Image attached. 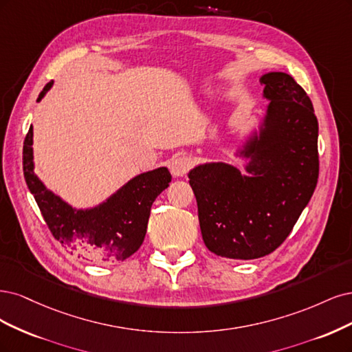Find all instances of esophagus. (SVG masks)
Instances as JSON below:
<instances>
[{"mask_svg": "<svg viewBox=\"0 0 352 352\" xmlns=\"http://www.w3.org/2000/svg\"><path fill=\"white\" fill-rule=\"evenodd\" d=\"M191 166V160L186 155H178L169 164V169H171L173 175L175 177H183L187 174V171Z\"/></svg>", "mask_w": 352, "mask_h": 352, "instance_id": "34e87169", "label": "esophagus"}]
</instances>
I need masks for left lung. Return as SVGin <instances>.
<instances>
[{"label":"left lung","instance_id":"1","mask_svg":"<svg viewBox=\"0 0 352 352\" xmlns=\"http://www.w3.org/2000/svg\"><path fill=\"white\" fill-rule=\"evenodd\" d=\"M266 116L238 151L245 171L212 162L192 168L203 241L214 254L250 260L275 252L310 201L319 178V122L305 90L280 72L260 77Z\"/></svg>","mask_w":352,"mask_h":352}]
</instances>
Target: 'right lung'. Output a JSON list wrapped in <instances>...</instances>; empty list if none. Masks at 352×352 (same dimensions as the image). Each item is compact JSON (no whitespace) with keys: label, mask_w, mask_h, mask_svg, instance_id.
<instances>
[{"label":"right lung","mask_w":352,"mask_h":352,"mask_svg":"<svg viewBox=\"0 0 352 352\" xmlns=\"http://www.w3.org/2000/svg\"><path fill=\"white\" fill-rule=\"evenodd\" d=\"M47 83L38 102L52 87ZM33 129L23 144V173L42 217L56 241L80 258L95 265L124 262L139 250L149 222L155 199L171 183V174L162 166L130 179L107 201L92 209H74L47 190L33 173Z\"/></svg>","instance_id":"add662e5"}]
</instances>
